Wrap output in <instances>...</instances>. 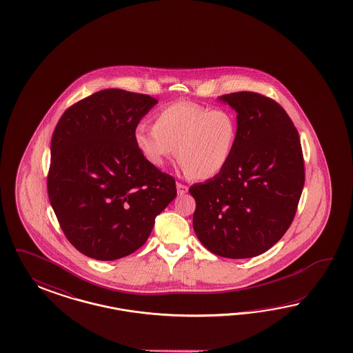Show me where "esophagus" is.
Returning a JSON list of instances; mask_svg holds the SVG:
<instances>
[{
	"label": "esophagus",
	"instance_id": "esophagus-1",
	"mask_svg": "<svg viewBox=\"0 0 353 353\" xmlns=\"http://www.w3.org/2000/svg\"><path fill=\"white\" fill-rule=\"evenodd\" d=\"M176 186H177V192H179L180 195H183L185 192H188V190H189V188H188L186 185L181 183V182H177Z\"/></svg>",
	"mask_w": 353,
	"mask_h": 353
}]
</instances>
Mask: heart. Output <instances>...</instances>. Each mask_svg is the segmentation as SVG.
<instances>
[{"label":"heart","mask_w":353,"mask_h":353,"mask_svg":"<svg viewBox=\"0 0 353 353\" xmlns=\"http://www.w3.org/2000/svg\"><path fill=\"white\" fill-rule=\"evenodd\" d=\"M236 120L226 108L179 101L154 114V125L139 123L134 142L150 164L161 167L176 154L183 172L207 180L224 170L236 141Z\"/></svg>","instance_id":"obj_1"}]
</instances>
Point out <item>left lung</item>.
<instances>
[{"mask_svg": "<svg viewBox=\"0 0 353 353\" xmlns=\"http://www.w3.org/2000/svg\"><path fill=\"white\" fill-rule=\"evenodd\" d=\"M221 101L238 114L236 141L223 171L190 186L192 226L214 255L257 256L277 243L296 214L305 180L299 133L269 97L236 92Z\"/></svg>", "mask_w": 353, "mask_h": 353, "instance_id": "obj_1", "label": "left lung"}]
</instances>
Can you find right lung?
Returning <instances> with one entry per match:
<instances>
[{"label": "right lung", "mask_w": 353, "mask_h": 353, "mask_svg": "<svg viewBox=\"0 0 353 353\" xmlns=\"http://www.w3.org/2000/svg\"><path fill=\"white\" fill-rule=\"evenodd\" d=\"M158 99L105 89L68 107L54 129L48 195L65 238L96 260L128 256L177 195L171 174L150 164L134 129Z\"/></svg>", "instance_id": "add662e5"}]
</instances>
